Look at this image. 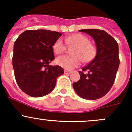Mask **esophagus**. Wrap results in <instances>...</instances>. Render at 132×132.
I'll return each instance as SVG.
<instances>
[{
	"label": "esophagus",
	"instance_id": "1",
	"mask_svg": "<svg viewBox=\"0 0 132 132\" xmlns=\"http://www.w3.org/2000/svg\"><path fill=\"white\" fill-rule=\"evenodd\" d=\"M71 71H67V70H65V71H64V73L66 74V75H69V74H71Z\"/></svg>",
	"mask_w": 132,
	"mask_h": 132
}]
</instances>
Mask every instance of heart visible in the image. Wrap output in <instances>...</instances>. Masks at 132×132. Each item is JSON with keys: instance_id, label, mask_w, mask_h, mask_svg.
Instances as JSON below:
<instances>
[{"instance_id": "obj_1", "label": "heart", "mask_w": 132, "mask_h": 132, "mask_svg": "<svg viewBox=\"0 0 132 132\" xmlns=\"http://www.w3.org/2000/svg\"><path fill=\"white\" fill-rule=\"evenodd\" d=\"M65 42L69 46H74L71 50V56H61L56 59V63L65 69L72 70L78 67L81 61L89 63L96 54V46L89 42L87 37L81 34H75L65 38ZM52 48L56 54L63 53L65 50V45L62 39L59 38L53 44Z\"/></svg>"}]
</instances>
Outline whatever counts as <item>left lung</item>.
I'll return each instance as SVG.
<instances>
[{
	"instance_id": "left-lung-1",
	"label": "left lung",
	"mask_w": 132,
	"mask_h": 132,
	"mask_svg": "<svg viewBox=\"0 0 132 132\" xmlns=\"http://www.w3.org/2000/svg\"><path fill=\"white\" fill-rule=\"evenodd\" d=\"M95 40L96 55L82 71L80 79L73 83L74 89L82 98L96 100L106 95L111 88L119 66V45L115 39L104 30L83 29Z\"/></svg>"
}]
</instances>
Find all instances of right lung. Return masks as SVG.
<instances>
[{
	"mask_svg": "<svg viewBox=\"0 0 132 132\" xmlns=\"http://www.w3.org/2000/svg\"><path fill=\"white\" fill-rule=\"evenodd\" d=\"M62 34L47 30H28L14 43L13 67L21 90L32 97L45 96L53 90L63 69L49 63L54 60L52 46Z\"/></svg>",
	"mask_w": 132,
	"mask_h": 132,
	"instance_id": "obj_1",
	"label": "right lung"
}]
</instances>
